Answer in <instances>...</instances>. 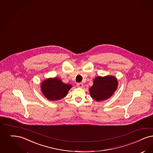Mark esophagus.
<instances>
[{"instance_id": "1", "label": "esophagus", "mask_w": 153, "mask_h": 153, "mask_svg": "<svg viewBox=\"0 0 153 153\" xmlns=\"http://www.w3.org/2000/svg\"><path fill=\"white\" fill-rule=\"evenodd\" d=\"M83 84L81 82H78L77 83V86L79 88H82L83 87Z\"/></svg>"}]
</instances>
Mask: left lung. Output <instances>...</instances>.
Masks as SVG:
<instances>
[{"mask_svg":"<svg viewBox=\"0 0 153 153\" xmlns=\"http://www.w3.org/2000/svg\"><path fill=\"white\" fill-rule=\"evenodd\" d=\"M118 85L117 79L113 76L97 77L90 88L91 97L97 101L105 100L110 97L116 91Z\"/></svg>","mask_w":153,"mask_h":153,"instance_id":"left-lung-1","label":"left lung"}]
</instances>
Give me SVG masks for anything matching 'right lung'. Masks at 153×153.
<instances>
[{"label": "right lung", "instance_id": "1", "mask_svg": "<svg viewBox=\"0 0 153 153\" xmlns=\"http://www.w3.org/2000/svg\"><path fill=\"white\" fill-rule=\"evenodd\" d=\"M71 87L72 85L63 83L59 79L53 78L43 81L41 88L47 98L56 101L65 97Z\"/></svg>", "mask_w": 153, "mask_h": 153}]
</instances>
